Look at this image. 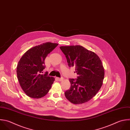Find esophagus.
Here are the masks:
<instances>
[{
    "label": "esophagus",
    "instance_id": "obj_1",
    "mask_svg": "<svg viewBox=\"0 0 130 130\" xmlns=\"http://www.w3.org/2000/svg\"><path fill=\"white\" fill-rule=\"evenodd\" d=\"M56 79H57L58 81H62L63 80V78H58V77H56Z\"/></svg>",
    "mask_w": 130,
    "mask_h": 130
}]
</instances>
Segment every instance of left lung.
I'll return each instance as SVG.
<instances>
[{
	"label": "left lung",
	"instance_id": "8db88e82",
	"mask_svg": "<svg viewBox=\"0 0 130 130\" xmlns=\"http://www.w3.org/2000/svg\"><path fill=\"white\" fill-rule=\"evenodd\" d=\"M70 67H75L77 79H70L71 87L65 93L72 103L80 104L91 100L101 88L104 69L100 57L93 52L80 46H61Z\"/></svg>",
	"mask_w": 130,
	"mask_h": 130
}]
</instances>
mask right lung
Listing matches in <instances>:
<instances>
[{"label":"right lung","mask_w":130,"mask_h":130,"mask_svg":"<svg viewBox=\"0 0 130 130\" xmlns=\"http://www.w3.org/2000/svg\"><path fill=\"white\" fill-rule=\"evenodd\" d=\"M58 44L46 42L27 50L20 58L17 67V78L22 90L29 97L41 98L51 88L54 78L43 74L45 59Z\"/></svg>","instance_id":"1"}]
</instances>
